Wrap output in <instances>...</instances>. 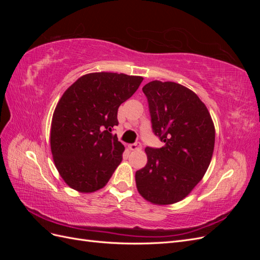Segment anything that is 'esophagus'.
I'll use <instances>...</instances> for the list:
<instances>
[{"instance_id":"34e87169","label":"esophagus","mask_w":260,"mask_h":260,"mask_svg":"<svg viewBox=\"0 0 260 260\" xmlns=\"http://www.w3.org/2000/svg\"><path fill=\"white\" fill-rule=\"evenodd\" d=\"M141 147H142V145H141V143H139V142L128 145V148L130 149V151H137V149H140Z\"/></svg>"}]
</instances>
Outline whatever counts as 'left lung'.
<instances>
[{"label": "left lung", "instance_id": "1", "mask_svg": "<svg viewBox=\"0 0 260 260\" xmlns=\"http://www.w3.org/2000/svg\"><path fill=\"white\" fill-rule=\"evenodd\" d=\"M152 127L165 145L146 147L147 162L136 172L140 195L155 205L185 199L209 167L215 147V125L206 105L192 90L171 81L143 86Z\"/></svg>", "mask_w": 260, "mask_h": 260}]
</instances>
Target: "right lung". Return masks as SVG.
Segmentation results:
<instances>
[{
	"mask_svg": "<svg viewBox=\"0 0 260 260\" xmlns=\"http://www.w3.org/2000/svg\"><path fill=\"white\" fill-rule=\"evenodd\" d=\"M142 81L140 76L91 73L62 94L53 113L50 143L55 167L68 186L92 193L107 184L124 151L112 133L118 107Z\"/></svg>",
	"mask_w": 260,
	"mask_h": 260,
	"instance_id": "obj_1",
	"label": "right lung"
}]
</instances>
